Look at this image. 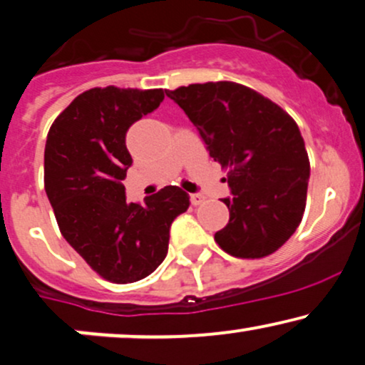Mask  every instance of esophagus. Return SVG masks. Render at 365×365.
I'll use <instances>...</instances> for the list:
<instances>
[{"mask_svg": "<svg viewBox=\"0 0 365 365\" xmlns=\"http://www.w3.org/2000/svg\"><path fill=\"white\" fill-rule=\"evenodd\" d=\"M190 200H191V205H201L205 201V196L203 195H197V192H192V195H190Z\"/></svg>", "mask_w": 365, "mask_h": 365, "instance_id": "obj_1", "label": "esophagus"}]
</instances>
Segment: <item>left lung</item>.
Wrapping results in <instances>:
<instances>
[{
    "label": "left lung",
    "mask_w": 365,
    "mask_h": 365,
    "mask_svg": "<svg viewBox=\"0 0 365 365\" xmlns=\"http://www.w3.org/2000/svg\"><path fill=\"white\" fill-rule=\"evenodd\" d=\"M165 94L182 108L223 169L232 196L227 227L215 240L240 259L271 255L299 227L309 159L289 115L254 89L230 83L190 84Z\"/></svg>",
    "instance_id": "obj_1"
}]
</instances>
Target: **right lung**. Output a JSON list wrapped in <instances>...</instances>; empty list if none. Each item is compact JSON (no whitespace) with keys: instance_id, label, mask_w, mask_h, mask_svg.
Segmentation results:
<instances>
[{"instance_id":"obj_1","label":"right lung","mask_w":365,"mask_h":365,"mask_svg":"<svg viewBox=\"0 0 365 365\" xmlns=\"http://www.w3.org/2000/svg\"><path fill=\"white\" fill-rule=\"evenodd\" d=\"M162 89L93 88L53 120L45 143V192L67 244L103 279L140 281L168 255L174 218L190 196L165 186L145 205L127 203L125 137L143 115L157 110Z\"/></svg>"}]
</instances>
